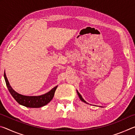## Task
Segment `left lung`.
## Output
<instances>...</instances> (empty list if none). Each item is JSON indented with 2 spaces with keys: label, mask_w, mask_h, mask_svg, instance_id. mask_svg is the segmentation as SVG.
Segmentation results:
<instances>
[{
  "label": "left lung",
  "mask_w": 135,
  "mask_h": 135,
  "mask_svg": "<svg viewBox=\"0 0 135 135\" xmlns=\"http://www.w3.org/2000/svg\"><path fill=\"white\" fill-rule=\"evenodd\" d=\"M77 94H78V95H79V98H80V100H82V101H83V102H85V103H86V104H88V103H87V102L85 101V100H84V99H83V98H82V97H81V95H80V93H79V92H77Z\"/></svg>",
  "instance_id": "8db88e82"
}]
</instances>
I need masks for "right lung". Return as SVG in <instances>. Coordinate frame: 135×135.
<instances>
[{"instance_id":"add662e5","label":"right lung","mask_w":135,"mask_h":135,"mask_svg":"<svg viewBox=\"0 0 135 135\" xmlns=\"http://www.w3.org/2000/svg\"><path fill=\"white\" fill-rule=\"evenodd\" d=\"M4 78L5 80L6 86L9 91L11 95L16 100L18 104L24 105L29 108H40L43 106H45L52 99L57 88L55 86L49 92L45 93L44 95L40 96H33V97H29V96H24L19 94L16 92L13 89L11 88L9 81L6 76L5 73H4Z\"/></svg>"}]
</instances>
